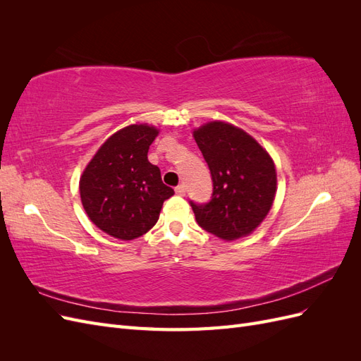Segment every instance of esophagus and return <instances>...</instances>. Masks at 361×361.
I'll return each mask as SVG.
<instances>
[{"instance_id":"1","label":"esophagus","mask_w":361,"mask_h":361,"mask_svg":"<svg viewBox=\"0 0 361 361\" xmlns=\"http://www.w3.org/2000/svg\"><path fill=\"white\" fill-rule=\"evenodd\" d=\"M174 191H176V194L182 197V195H185V185H178V187L174 188Z\"/></svg>"}]
</instances>
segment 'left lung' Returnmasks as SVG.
I'll use <instances>...</instances> for the list:
<instances>
[{
    "mask_svg": "<svg viewBox=\"0 0 361 361\" xmlns=\"http://www.w3.org/2000/svg\"><path fill=\"white\" fill-rule=\"evenodd\" d=\"M194 140L212 176L211 200H190L195 221L226 241L251 233L276 197L274 162L253 137L224 122L206 123Z\"/></svg>",
    "mask_w": 361,
    "mask_h": 361,
    "instance_id": "left-lung-1",
    "label": "left lung"
}]
</instances>
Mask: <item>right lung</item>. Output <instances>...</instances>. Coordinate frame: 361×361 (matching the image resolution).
I'll use <instances>...</instances> for the list:
<instances>
[{
	"label": "right lung",
	"mask_w": 361,
	"mask_h": 361,
	"mask_svg": "<svg viewBox=\"0 0 361 361\" xmlns=\"http://www.w3.org/2000/svg\"><path fill=\"white\" fill-rule=\"evenodd\" d=\"M158 129L130 125L111 135L84 170L80 192L90 220L114 238L129 241L155 226L162 203L174 194L147 159Z\"/></svg>",
	"instance_id": "add662e5"
}]
</instances>
